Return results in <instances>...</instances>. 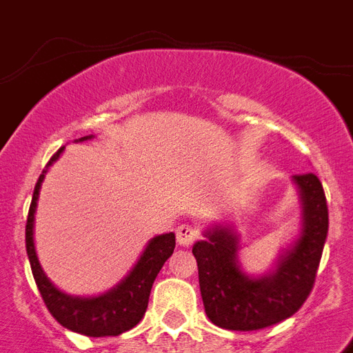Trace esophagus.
I'll return each mask as SVG.
<instances>
[{"label": "esophagus", "mask_w": 353, "mask_h": 353, "mask_svg": "<svg viewBox=\"0 0 353 353\" xmlns=\"http://www.w3.org/2000/svg\"><path fill=\"white\" fill-rule=\"evenodd\" d=\"M176 236L179 245L188 247L192 245L194 241L199 238V229L196 225H192V223H181V225H177Z\"/></svg>", "instance_id": "esophagus-1"}]
</instances>
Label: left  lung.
I'll return each mask as SVG.
<instances>
[{
	"label": "left lung",
	"instance_id": "8db88e82",
	"mask_svg": "<svg viewBox=\"0 0 353 353\" xmlns=\"http://www.w3.org/2000/svg\"><path fill=\"white\" fill-rule=\"evenodd\" d=\"M295 183L304 201L302 234L273 274L258 280L241 274L234 262L238 238L229 229L216 227L209 240L192 247L205 313L216 326L238 332L268 328L299 312L312 293L328 234V205L313 172L296 174Z\"/></svg>",
	"mask_w": 353,
	"mask_h": 353
}]
</instances>
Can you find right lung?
Listing matches in <instances>:
<instances>
[{
    "instance_id": "1",
    "label": "right lung",
    "mask_w": 353,
    "mask_h": 353,
    "mask_svg": "<svg viewBox=\"0 0 353 353\" xmlns=\"http://www.w3.org/2000/svg\"><path fill=\"white\" fill-rule=\"evenodd\" d=\"M84 139L88 137H82L80 141H84ZM62 150L63 148H60L52 155L38 177L29 207L27 225H25V247H27V254H29L32 276H34L36 285H38L41 299L46 302L47 310L63 328L88 335V337L121 335L122 332L132 330L144 317L154 280L163 268V263L172 256L174 247H176V236L174 232L155 236L148 243V247L144 249L143 256L139 258L132 273L128 274L115 290L108 291L106 295L95 296V299H79V296H69L62 291H58L47 280L40 268L38 256H36L34 241H32V221H34L36 201H38V192H40L43 176H46L47 168L52 165V161L58 159Z\"/></svg>"
}]
</instances>
